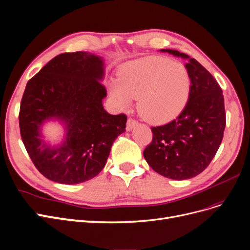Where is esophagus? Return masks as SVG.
Segmentation results:
<instances>
[{
  "label": "esophagus",
  "instance_id": "obj_1",
  "mask_svg": "<svg viewBox=\"0 0 250 250\" xmlns=\"http://www.w3.org/2000/svg\"><path fill=\"white\" fill-rule=\"evenodd\" d=\"M138 125V123L133 118H128L127 123H126V131H132L134 127Z\"/></svg>",
  "mask_w": 250,
  "mask_h": 250
}]
</instances>
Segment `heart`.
Instances as JSON below:
<instances>
[{"mask_svg": "<svg viewBox=\"0 0 250 250\" xmlns=\"http://www.w3.org/2000/svg\"><path fill=\"white\" fill-rule=\"evenodd\" d=\"M191 88L187 68L167 58L151 57L125 64L120 82L112 83L111 97L120 107L138 98V109L151 123L165 124L186 108Z\"/></svg>", "mask_w": 250, "mask_h": 250, "instance_id": "1", "label": "heart"}]
</instances>
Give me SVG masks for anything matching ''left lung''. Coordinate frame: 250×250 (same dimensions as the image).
Wrapping results in <instances>:
<instances>
[{
  "label": "left lung",
  "instance_id": "8db88e82",
  "mask_svg": "<svg viewBox=\"0 0 250 250\" xmlns=\"http://www.w3.org/2000/svg\"><path fill=\"white\" fill-rule=\"evenodd\" d=\"M188 60L191 81L186 108L176 119L151 127L152 142L143 155L150 167L163 176L184 180L204 171L216 154L226 127L223 90L214 77L195 59L172 49H161Z\"/></svg>",
  "mask_w": 250,
  "mask_h": 250
}]
</instances>
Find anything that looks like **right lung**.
Returning <instances> with one entry per match:
<instances>
[{"mask_svg": "<svg viewBox=\"0 0 250 250\" xmlns=\"http://www.w3.org/2000/svg\"><path fill=\"white\" fill-rule=\"evenodd\" d=\"M104 60L86 51L53 58L26 83L20 127L25 149L38 171L54 182H85L103 170L111 146L125 132L126 116L103 107L107 91L100 81ZM58 120L65 128L59 145L43 140L42 126Z\"/></svg>", "mask_w": 250, "mask_h": 250, "instance_id": "right-lung-1", "label": "right lung"}]
</instances>
